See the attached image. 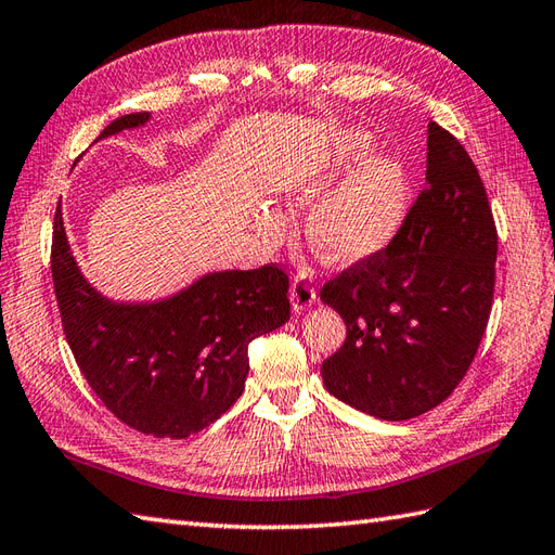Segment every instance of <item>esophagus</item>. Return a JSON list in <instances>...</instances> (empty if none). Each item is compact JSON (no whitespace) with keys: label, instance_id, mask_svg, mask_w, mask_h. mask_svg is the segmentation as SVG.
I'll use <instances>...</instances> for the list:
<instances>
[{"label":"esophagus","instance_id":"1","mask_svg":"<svg viewBox=\"0 0 555 555\" xmlns=\"http://www.w3.org/2000/svg\"><path fill=\"white\" fill-rule=\"evenodd\" d=\"M291 302L295 312H302V309H309L317 302V291L312 286V276L309 272L295 274L291 281Z\"/></svg>","mask_w":555,"mask_h":555}]
</instances>
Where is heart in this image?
Instances as JSON below:
<instances>
[{"instance_id": "b5f03b06", "label": "heart", "mask_w": 555, "mask_h": 555, "mask_svg": "<svg viewBox=\"0 0 555 555\" xmlns=\"http://www.w3.org/2000/svg\"><path fill=\"white\" fill-rule=\"evenodd\" d=\"M369 149L371 141L366 134H343L333 153L331 170L321 172L302 191V196L307 201L320 196L338 171L364 158ZM404 208L406 177L402 167L390 158H366L343 183L317 201L307 217V238L328 262H359L388 246L402 224ZM262 229L269 236L279 234L283 229L281 215L267 210Z\"/></svg>"}]
</instances>
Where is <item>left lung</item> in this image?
Here are the masks:
<instances>
[{"mask_svg": "<svg viewBox=\"0 0 555 555\" xmlns=\"http://www.w3.org/2000/svg\"><path fill=\"white\" fill-rule=\"evenodd\" d=\"M499 236L478 167L428 125L425 186L388 246L321 286L347 338L321 364L331 395L369 416L409 421L466 376L494 300Z\"/></svg>", "mask_w": 555, "mask_h": 555, "instance_id": "left-lung-1", "label": "left lung"}]
</instances>
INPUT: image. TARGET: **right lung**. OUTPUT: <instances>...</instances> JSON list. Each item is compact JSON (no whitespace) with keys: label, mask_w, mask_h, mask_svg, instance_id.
<instances>
[{"label":"right lung","mask_w":555,"mask_h":555,"mask_svg":"<svg viewBox=\"0 0 555 555\" xmlns=\"http://www.w3.org/2000/svg\"><path fill=\"white\" fill-rule=\"evenodd\" d=\"M146 120L149 113L122 115L101 137ZM51 279L63 333L89 388L120 423L153 437L182 440L222 416L246 388L250 343L291 319L288 274L276 262L208 274L156 305L108 302L77 272L61 205Z\"/></svg>","instance_id":"right-lung-1"}]
</instances>
